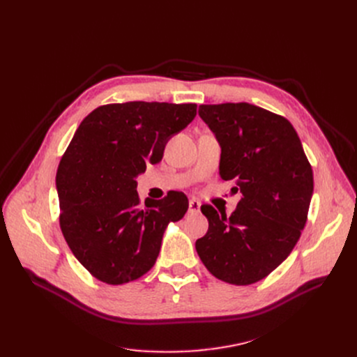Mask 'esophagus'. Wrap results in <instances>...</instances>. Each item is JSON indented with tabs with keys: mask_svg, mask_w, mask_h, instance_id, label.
I'll return each instance as SVG.
<instances>
[{
	"mask_svg": "<svg viewBox=\"0 0 357 357\" xmlns=\"http://www.w3.org/2000/svg\"><path fill=\"white\" fill-rule=\"evenodd\" d=\"M199 208H201V202L197 201V199H190V213L191 214H198L199 213Z\"/></svg>",
	"mask_w": 357,
	"mask_h": 357,
	"instance_id": "34e87169",
	"label": "esophagus"
}]
</instances>
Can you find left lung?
<instances>
[{
  "mask_svg": "<svg viewBox=\"0 0 357 357\" xmlns=\"http://www.w3.org/2000/svg\"><path fill=\"white\" fill-rule=\"evenodd\" d=\"M221 147L220 178L234 181L240 201L230 217L201 211L208 231L195 249L215 278L250 285L289 256L307 222L312 169L292 124L249 102L199 105Z\"/></svg>",
  "mask_w": 357,
  "mask_h": 357,
  "instance_id": "obj_1",
  "label": "left lung"
}]
</instances>
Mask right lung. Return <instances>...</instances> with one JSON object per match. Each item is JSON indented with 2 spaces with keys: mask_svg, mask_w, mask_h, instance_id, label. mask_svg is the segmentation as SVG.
Listing matches in <instances>:
<instances>
[{
  "mask_svg": "<svg viewBox=\"0 0 357 357\" xmlns=\"http://www.w3.org/2000/svg\"><path fill=\"white\" fill-rule=\"evenodd\" d=\"M195 116L197 104L131 101L98 107L75 131L56 174L61 229L73 256L102 282L127 284L152 269L169 222L188 210L176 191L140 205L136 179Z\"/></svg>",
  "mask_w": 357,
  "mask_h": 357,
  "instance_id": "add662e5",
  "label": "right lung"
}]
</instances>
